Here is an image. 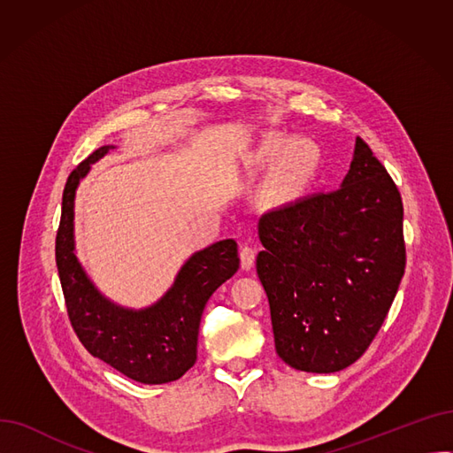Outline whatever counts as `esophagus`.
<instances>
[{
	"label": "esophagus",
	"instance_id": "esophagus-1",
	"mask_svg": "<svg viewBox=\"0 0 453 453\" xmlns=\"http://www.w3.org/2000/svg\"><path fill=\"white\" fill-rule=\"evenodd\" d=\"M255 248L251 246H241V265L244 270H251L255 265Z\"/></svg>",
	"mask_w": 453,
	"mask_h": 453
}]
</instances>
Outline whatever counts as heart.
Instances as JSON below:
<instances>
[{
    "label": "heart",
    "instance_id": "b5f03b06",
    "mask_svg": "<svg viewBox=\"0 0 453 453\" xmlns=\"http://www.w3.org/2000/svg\"><path fill=\"white\" fill-rule=\"evenodd\" d=\"M255 159L263 166L277 163L268 196L284 205L299 200L312 187L321 166V149L311 139L272 134L258 142Z\"/></svg>",
    "mask_w": 453,
    "mask_h": 453
}]
</instances>
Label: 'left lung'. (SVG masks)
Masks as SVG:
<instances>
[{"label":"left lung","mask_w":453,"mask_h":453,"mask_svg":"<svg viewBox=\"0 0 453 453\" xmlns=\"http://www.w3.org/2000/svg\"><path fill=\"white\" fill-rule=\"evenodd\" d=\"M402 220L398 188L362 137L338 190L263 214L257 273L284 364L336 372L365 352L406 268Z\"/></svg>","instance_id":"obj_1"}]
</instances>
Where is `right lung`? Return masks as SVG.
Returning a JSON list of instances; mask_svg holds the SVG:
<instances>
[{"mask_svg": "<svg viewBox=\"0 0 453 453\" xmlns=\"http://www.w3.org/2000/svg\"><path fill=\"white\" fill-rule=\"evenodd\" d=\"M111 149L106 145L88 156L64 188L55 251L67 316L95 358L135 382L169 384L195 365L203 308L214 290L239 270V248L226 239L193 253L173 287L147 308L135 311L103 296L75 253V196L91 165Z\"/></svg>", "mask_w": 453, "mask_h": 453, "instance_id": "add662e5", "label": "right lung"}]
</instances>
